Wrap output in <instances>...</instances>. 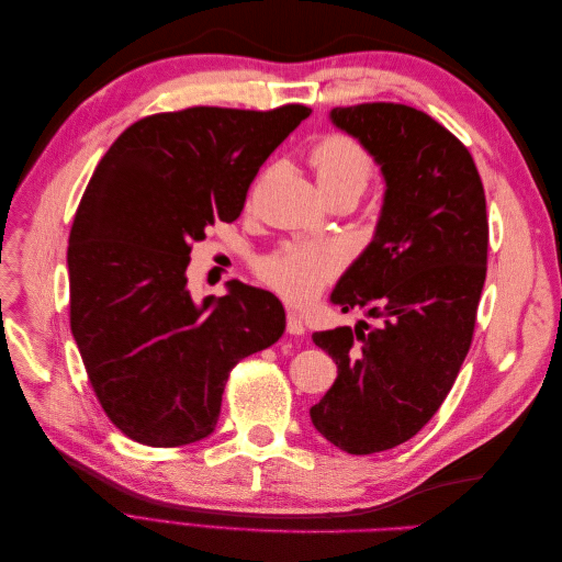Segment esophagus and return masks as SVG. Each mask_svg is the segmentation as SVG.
<instances>
[{
	"mask_svg": "<svg viewBox=\"0 0 562 562\" xmlns=\"http://www.w3.org/2000/svg\"><path fill=\"white\" fill-rule=\"evenodd\" d=\"M285 330L291 333V335H295V337H300V335H304V323H302V318L295 314V312H288V321H285Z\"/></svg>",
	"mask_w": 562,
	"mask_h": 562,
	"instance_id": "1",
	"label": "esophagus"
}]
</instances>
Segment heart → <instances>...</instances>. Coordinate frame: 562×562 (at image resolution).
<instances>
[{
  "instance_id": "1",
  "label": "heart",
  "mask_w": 562,
  "mask_h": 562,
  "mask_svg": "<svg viewBox=\"0 0 562 562\" xmlns=\"http://www.w3.org/2000/svg\"><path fill=\"white\" fill-rule=\"evenodd\" d=\"M310 166L326 199H359L372 178L368 149L349 135H323L310 149ZM347 252L335 244H293L260 262V277L288 300H310L345 267Z\"/></svg>"
}]
</instances>
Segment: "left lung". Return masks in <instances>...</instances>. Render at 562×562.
<instances>
[{
    "label": "left lung",
    "mask_w": 562,
    "mask_h": 562,
    "mask_svg": "<svg viewBox=\"0 0 562 562\" xmlns=\"http://www.w3.org/2000/svg\"><path fill=\"white\" fill-rule=\"evenodd\" d=\"M382 166V215L330 302L380 318L314 333L337 380L312 411L316 431L349 454L411 440L446 401L475 328L487 271L485 192L469 149L436 119L398 103L335 108Z\"/></svg>",
    "instance_id": "8db88e82"
}]
</instances>
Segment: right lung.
Listing matches in <instances>:
<instances>
[{
  "mask_svg": "<svg viewBox=\"0 0 562 562\" xmlns=\"http://www.w3.org/2000/svg\"><path fill=\"white\" fill-rule=\"evenodd\" d=\"M304 105L187 108L131 124L100 159L67 246L70 326L95 396L135 443L178 448L213 434L232 368L285 330L279 297L232 281L187 291L192 244L241 215L260 166Z\"/></svg>",
  "mask_w": 562,
  "mask_h": 562,
  "instance_id": "1",
  "label": "right lung"
}]
</instances>
